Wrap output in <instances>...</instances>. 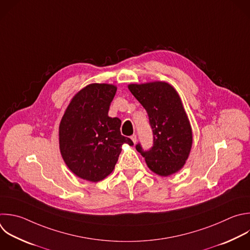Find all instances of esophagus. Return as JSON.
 I'll return each instance as SVG.
<instances>
[{"label": "esophagus", "instance_id": "34e87169", "mask_svg": "<svg viewBox=\"0 0 250 250\" xmlns=\"http://www.w3.org/2000/svg\"><path fill=\"white\" fill-rule=\"evenodd\" d=\"M130 139L133 141V143L135 144L136 143V141H137V137H136V135L135 134H132L131 136H130Z\"/></svg>", "mask_w": 250, "mask_h": 250}]
</instances>
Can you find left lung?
<instances>
[{"instance_id": "obj_1", "label": "left lung", "mask_w": 250, "mask_h": 250, "mask_svg": "<svg viewBox=\"0 0 250 250\" xmlns=\"http://www.w3.org/2000/svg\"><path fill=\"white\" fill-rule=\"evenodd\" d=\"M129 91L146 110L153 132V145L136 150L145 158L154 173L167 177L185 165L192 144V131L181 98L173 86L166 82L130 84Z\"/></svg>"}]
</instances>
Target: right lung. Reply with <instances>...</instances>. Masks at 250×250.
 <instances>
[{"instance_id":"obj_1","label":"right lung","mask_w":250,"mask_h":250,"mask_svg":"<svg viewBox=\"0 0 250 250\" xmlns=\"http://www.w3.org/2000/svg\"><path fill=\"white\" fill-rule=\"evenodd\" d=\"M117 87L90 84L80 90L66 108L60 124V149L69 170L77 177L99 182L109 176L122 145H133L122 135V121L108 116Z\"/></svg>"}]
</instances>
